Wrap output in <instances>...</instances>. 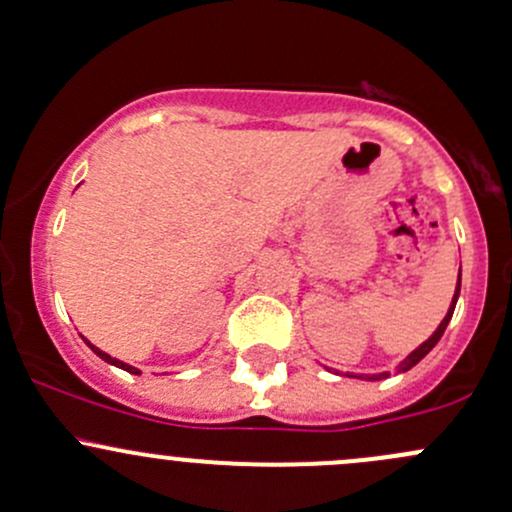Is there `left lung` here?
Here are the masks:
<instances>
[{
	"mask_svg": "<svg viewBox=\"0 0 512 512\" xmlns=\"http://www.w3.org/2000/svg\"><path fill=\"white\" fill-rule=\"evenodd\" d=\"M459 294H461V267H459V277H456V289H454V297H451V304H449V309H446V316L444 319H441V324L434 328V333L432 336L427 338V341L424 343H419L417 348H414L412 353H407L405 358L400 360V363L395 365V375H400V373H407V370L410 368H414V365L419 363V360L424 358V355H427L429 351H432L434 346H437L439 343V338L444 336V331H446V326H449V321H451V316H454V309H456V301H459ZM326 370H333V368H326ZM336 375H346V378H358V380H370V383H375V380H385L387 375V370H383V373H338L336 370Z\"/></svg>",
	"mask_w": 512,
	"mask_h": 512,
	"instance_id": "obj_1",
	"label": "left lung"
}]
</instances>
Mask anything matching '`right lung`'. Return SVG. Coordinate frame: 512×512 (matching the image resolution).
<instances>
[{"label": "right lung", "instance_id": "add662e5", "mask_svg": "<svg viewBox=\"0 0 512 512\" xmlns=\"http://www.w3.org/2000/svg\"><path fill=\"white\" fill-rule=\"evenodd\" d=\"M85 343H88V348L90 351H93L95 355H100L102 360H105V363H110V365H115V368H122V370H127V373H132V375H139L142 373V370H137L134 368V365H129V363H125V360H117V358H112L110 353H105V351H100L98 346H93V343L88 341V338H85Z\"/></svg>", "mask_w": 512, "mask_h": 512}]
</instances>
